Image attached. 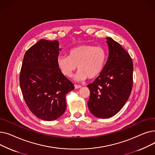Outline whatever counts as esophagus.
Listing matches in <instances>:
<instances>
[{
	"label": "esophagus",
	"instance_id": "1",
	"mask_svg": "<svg viewBox=\"0 0 155 155\" xmlns=\"http://www.w3.org/2000/svg\"><path fill=\"white\" fill-rule=\"evenodd\" d=\"M81 87H82V86H81V85L75 84V88L76 89H77V88H81Z\"/></svg>",
	"mask_w": 155,
	"mask_h": 155
}]
</instances>
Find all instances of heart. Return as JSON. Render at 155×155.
<instances>
[{
	"instance_id": "heart-1",
	"label": "heart",
	"mask_w": 155,
	"mask_h": 155,
	"mask_svg": "<svg viewBox=\"0 0 155 155\" xmlns=\"http://www.w3.org/2000/svg\"><path fill=\"white\" fill-rule=\"evenodd\" d=\"M107 60V52L102 46L82 45L69 51V55H60L57 64L63 74L67 77L72 75L78 65L79 69L76 78L85 80L98 76L104 69Z\"/></svg>"
}]
</instances>
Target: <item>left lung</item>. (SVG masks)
I'll return each mask as SVG.
<instances>
[{"label":"left lung","instance_id":"8db88e82","mask_svg":"<svg viewBox=\"0 0 155 155\" xmlns=\"http://www.w3.org/2000/svg\"><path fill=\"white\" fill-rule=\"evenodd\" d=\"M109 57L103 70L87 87L90 90L88 107L94 116L109 118L123 108L131 95L133 63L120 44L107 38Z\"/></svg>","mask_w":155,"mask_h":155}]
</instances>
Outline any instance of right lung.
<instances>
[{"label": "right lung", "instance_id": "obj_1", "mask_svg": "<svg viewBox=\"0 0 155 155\" xmlns=\"http://www.w3.org/2000/svg\"><path fill=\"white\" fill-rule=\"evenodd\" d=\"M56 40L41 39L24 54L19 82L23 98L31 112L45 120H54L67 108L66 94L75 88L57 64Z\"/></svg>", "mask_w": 155, "mask_h": 155}]
</instances>
